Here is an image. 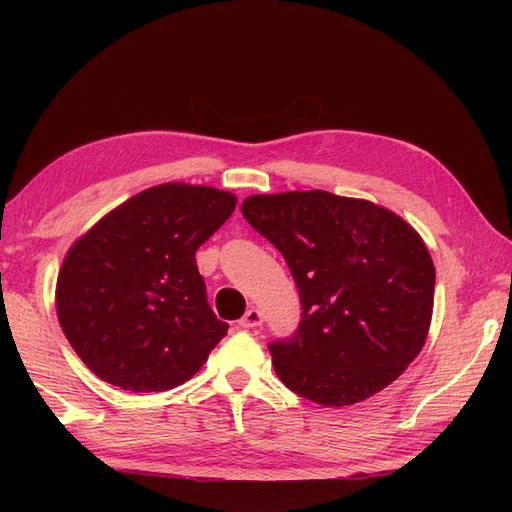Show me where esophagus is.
<instances>
[{
	"instance_id": "obj_1",
	"label": "esophagus",
	"mask_w": 512,
	"mask_h": 512,
	"mask_svg": "<svg viewBox=\"0 0 512 512\" xmlns=\"http://www.w3.org/2000/svg\"><path fill=\"white\" fill-rule=\"evenodd\" d=\"M262 321H264L262 312L255 310V308H250V310H246V314L242 317V321H239V325L250 330V328H257V325H262Z\"/></svg>"
}]
</instances>
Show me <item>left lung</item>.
Listing matches in <instances>:
<instances>
[{"instance_id": "left-lung-1", "label": "left lung", "mask_w": 512, "mask_h": 512, "mask_svg": "<svg viewBox=\"0 0 512 512\" xmlns=\"http://www.w3.org/2000/svg\"><path fill=\"white\" fill-rule=\"evenodd\" d=\"M246 222L295 279L299 328L268 343L275 372L323 407L354 405L394 383L427 339L436 268L398 215L328 191L250 195Z\"/></svg>"}]
</instances>
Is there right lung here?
<instances>
[{
	"label": "right lung",
	"instance_id": "right-lung-1",
	"mask_svg": "<svg viewBox=\"0 0 512 512\" xmlns=\"http://www.w3.org/2000/svg\"><path fill=\"white\" fill-rule=\"evenodd\" d=\"M235 195L160 184L92 226L57 281L74 352L105 383L167 391L204 365L228 323L213 314L195 250L235 211Z\"/></svg>",
	"mask_w": 512,
	"mask_h": 512
}]
</instances>
